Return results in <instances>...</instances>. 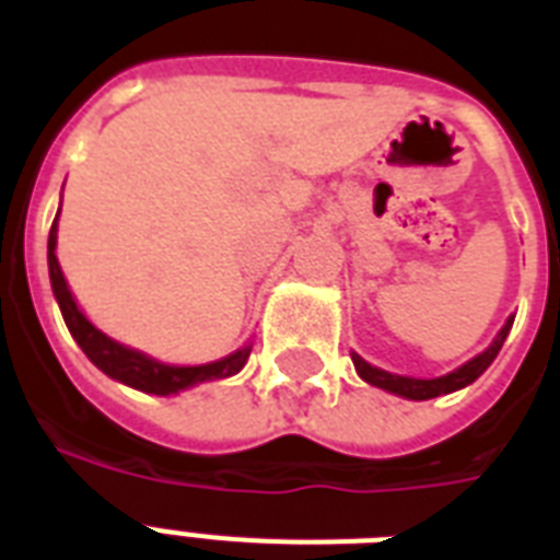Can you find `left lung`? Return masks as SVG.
<instances>
[{"mask_svg":"<svg viewBox=\"0 0 560 560\" xmlns=\"http://www.w3.org/2000/svg\"><path fill=\"white\" fill-rule=\"evenodd\" d=\"M512 323L514 319H509V323L503 325V331L497 334V340L491 342V346H488V349L482 351L479 358L468 360V363H465L462 369H456V372L444 374V377H433V381H418V377H400V374L383 372V369L369 366L366 360L358 358V354H351V360H354V369H358L360 377H363L366 383H372V386H381V389H386V392L404 395V398H409V400L439 398V395H447V392H456V389H462V386L474 383L479 374L486 372V369L494 363V358L500 354V349H503L505 337H509V331H512Z\"/></svg>","mask_w":560,"mask_h":560,"instance_id":"left-lung-1","label":"left lung"}]
</instances>
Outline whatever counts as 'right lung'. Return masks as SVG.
Masks as SVG:
<instances>
[{"label":"right lung","instance_id":"obj_1","mask_svg":"<svg viewBox=\"0 0 560 560\" xmlns=\"http://www.w3.org/2000/svg\"><path fill=\"white\" fill-rule=\"evenodd\" d=\"M55 246L57 218L55 223H51V232H48V276H51V290H55L57 305H60V314H63L66 328L72 331L74 342L81 346L83 354H86L104 374L127 383V386H133V389L151 392V395H174V392L188 389L194 383L218 381V377H229V374H235L244 369L253 346H246V349L235 351V354H229V358L218 360V363H206V366H165V363H156V360L144 358L139 351L125 349V346H118L116 340L104 337V334L78 311V305H74L72 293L66 288L63 270H60V264H57Z\"/></svg>","mask_w":560,"mask_h":560}]
</instances>
